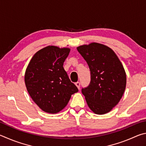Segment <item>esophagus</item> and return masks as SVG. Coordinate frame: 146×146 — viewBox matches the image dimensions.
Returning <instances> with one entry per match:
<instances>
[{
    "label": "esophagus",
    "instance_id": "esophagus-1",
    "mask_svg": "<svg viewBox=\"0 0 146 146\" xmlns=\"http://www.w3.org/2000/svg\"><path fill=\"white\" fill-rule=\"evenodd\" d=\"M75 85H76V86H77L79 90H80V82H76L75 83Z\"/></svg>",
    "mask_w": 146,
    "mask_h": 146
}]
</instances>
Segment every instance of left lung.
Returning a JSON list of instances; mask_svg holds the SVG:
<instances>
[{"label":"left lung","instance_id":"1","mask_svg":"<svg viewBox=\"0 0 146 146\" xmlns=\"http://www.w3.org/2000/svg\"><path fill=\"white\" fill-rule=\"evenodd\" d=\"M77 50L88 65L91 81L82 89L86 103L94 113H108L119 103L126 86V74L114 51L108 46L92 42Z\"/></svg>","mask_w":146,"mask_h":146}]
</instances>
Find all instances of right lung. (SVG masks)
Masks as SVG:
<instances>
[{
    "label": "right lung",
    "mask_w": 146,
    "mask_h": 146,
    "mask_svg": "<svg viewBox=\"0 0 146 146\" xmlns=\"http://www.w3.org/2000/svg\"><path fill=\"white\" fill-rule=\"evenodd\" d=\"M68 47L48 45L36 52L25 70L24 81L33 101L42 111L57 113L65 108L72 94L78 92L64 70Z\"/></svg>",
    "instance_id": "obj_1"
}]
</instances>
